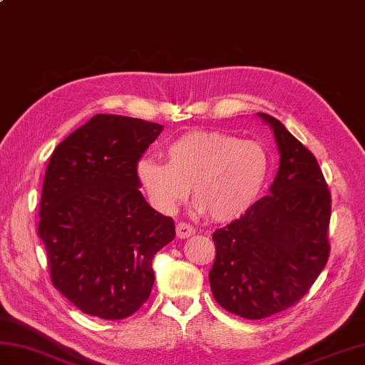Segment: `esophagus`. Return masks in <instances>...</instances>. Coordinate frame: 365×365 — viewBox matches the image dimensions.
Masks as SVG:
<instances>
[{"label": "esophagus", "mask_w": 365, "mask_h": 365, "mask_svg": "<svg viewBox=\"0 0 365 365\" xmlns=\"http://www.w3.org/2000/svg\"><path fill=\"white\" fill-rule=\"evenodd\" d=\"M175 232L178 238H190L191 235H195V227L190 226L187 222H178L175 226Z\"/></svg>", "instance_id": "obj_1"}]
</instances>
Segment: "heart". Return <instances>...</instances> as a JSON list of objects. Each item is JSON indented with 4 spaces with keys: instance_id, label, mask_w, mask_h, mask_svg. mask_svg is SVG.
Here are the masks:
<instances>
[{
    "instance_id": "heart-1",
    "label": "heart",
    "mask_w": 365,
    "mask_h": 365,
    "mask_svg": "<svg viewBox=\"0 0 365 365\" xmlns=\"http://www.w3.org/2000/svg\"><path fill=\"white\" fill-rule=\"evenodd\" d=\"M166 155L168 163L153 157L136 163L138 182L161 213H173L191 188L197 212L215 221L235 220L250 210L267 182L265 149L218 131L177 138Z\"/></svg>"
}]
</instances>
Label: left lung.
Masks as SVG:
<instances>
[{
	"mask_svg": "<svg viewBox=\"0 0 365 365\" xmlns=\"http://www.w3.org/2000/svg\"><path fill=\"white\" fill-rule=\"evenodd\" d=\"M257 115L274 135L277 174L268 196L215 230L216 257L208 273L218 304L247 320L293 306L329 257L331 195L319 161L277 119Z\"/></svg>",
	"mask_w": 365,
	"mask_h": 365,
	"instance_id": "1",
	"label": "left lung"
}]
</instances>
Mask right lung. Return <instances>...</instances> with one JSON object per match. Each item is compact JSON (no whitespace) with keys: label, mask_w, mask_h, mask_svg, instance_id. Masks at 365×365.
Wrapping results in <instances>:
<instances>
[{"label":"right lung","mask_w":365,"mask_h":365,"mask_svg":"<svg viewBox=\"0 0 365 365\" xmlns=\"http://www.w3.org/2000/svg\"><path fill=\"white\" fill-rule=\"evenodd\" d=\"M163 125L97 114L58 144L46 166L38 237L51 282L81 312L122 320L147 301L152 260L175 237L147 204L136 163Z\"/></svg>","instance_id":"obj_1"}]
</instances>
